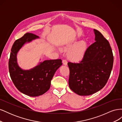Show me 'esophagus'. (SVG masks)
I'll return each mask as SVG.
<instances>
[{
    "mask_svg": "<svg viewBox=\"0 0 122 122\" xmlns=\"http://www.w3.org/2000/svg\"><path fill=\"white\" fill-rule=\"evenodd\" d=\"M67 63H68V62H67V61H66V60H62V64H63L64 65L67 66Z\"/></svg>",
    "mask_w": 122,
    "mask_h": 122,
    "instance_id": "obj_1",
    "label": "esophagus"
}]
</instances>
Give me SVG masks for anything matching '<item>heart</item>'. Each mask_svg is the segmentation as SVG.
I'll use <instances>...</instances> for the list:
<instances>
[{"label":"heart","instance_id":"heart-1","mask_svg":"<svg viewBox=\"0 0 122 122\" xmlns=\"http://www.w3.org/2000/svg\"><path fill=\"white\" fill-rule=\"evenodd\" d=\"M75 38H68L62 43L61 48L64 50H68L67 57L70 61L77 62L82 60L86 54L87 45L84 41L78 42Z\"/></svg>","mask_w":122,"mask_h":122}]
</instances>
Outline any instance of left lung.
Returning a JSON list of instances; mask_svg holds the SVG:
<instances>
[{"label":"left lung","instance_id":"obj_1","mask_svg":"<svg viewBox=\"0 0 122 122\" xmlns=\"http://www.w3.org/2000/svg\"><path fill=\"white\" fill-rule=\"evenodd\" d=\"M95 42L87 48L86 55L78 63L69 62V86L80 96L96 93L105 86L112 69L113 56L108 41L94 29Z\"/></svg>","mask_w":122,"mask_h":122}]
</instances>
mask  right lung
I'll list each match as a JSON object with an SVG mask.
<instances>
[{
    "instance_id": "add662e5",
    "label": "right lung",
    "mask_w": 122,
    "mask_h": 122,
    "mask_svg": "<svg viewBox=\"0 0 122 122\" xmlns=\"http://www.w3.org/2000/svg\"><path fill=\"white\" fill-rule=\"evenodd\" d=\"M39 39L38 36L27 33L14 42L9 62L10 78L17 89L30 97L41 96L49 90L56 70L62 65L61 59L46 60L29 70H24L17 62V54L25 44Z\"/></svg>"
}]
</instances>
